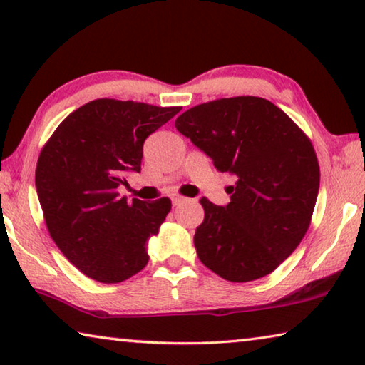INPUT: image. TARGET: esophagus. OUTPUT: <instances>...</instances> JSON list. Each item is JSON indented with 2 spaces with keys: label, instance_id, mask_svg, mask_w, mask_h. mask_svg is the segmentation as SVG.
I'll return each instance as SVG.
<instances>
[{
  "label": "esophagus",
  "instance_id": "34e87169",
  "mask_svg": "<svg viewBox=\"0 0 365 365\" xmlns=\"http://www.w3.org/2000/svg\"><path fill=\"white\" fill-rule=\"evenodd\" d=\"M173 205H181L182 202H186L187 199L186 197H182V195H173Z\"/></svg>",
  "mask_w": 365,
  "mask_h": 365
}]
</instances>
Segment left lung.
I'll return each instance as SVG.
<instances>
[{
    "instance_id": "8db88e82",
    "label": "left lung",
    "mask_w": 365,
    "mask_h": 365,
    "mask_svg": "<svg viewBox=\"0 0 365 365\" xmlns=\"http://www.w3.org/2000/svg\"><path fill=\"white\" fill-rule=\"evenodd\" d=\"M176 128L237 182L230 202L202 197L205 217L194 245L202 264L230 282L271 274L305 237L315 209L319 166L313 145L271 101L223 98L195 106Z\"/></svg>"
}]
</instances>
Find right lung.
Listing matches in <instances>:
<instances>
[{"mask_svg": "<svg viewBox=\"0 0 365 365\" xmlns=\"http://www.w3.org/2000/svg\"><path fill=\"white\" fill-rule=\"evenodd\" d=\"M179 110L96 99L71 112L42 148L36 189L48 233L85 276L115 284L147 266L148 240L171 200H127L117 189L140 173L147 137Z\"/></svg>", "mask_w": 365, "mask_h": 365, "instance_id": "obj_1", "label": "right lung"}]
</instances>
